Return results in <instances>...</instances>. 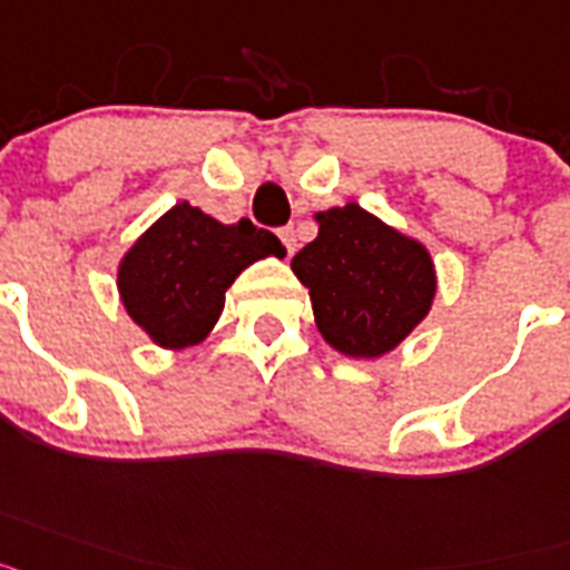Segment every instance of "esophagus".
I'll use <instances>...</instances> for the list:
<instances>
[{"instance_id": "obj_1", "label": "esophagus", "mask_w": 570, "mask_h": 570, "mask_svg": "<svg viewBox=\"0 0 570 570\" xmlns=\"http://www.w3.org/2000/svg\"><path fill=\"white\" fill-rule=\"evenodd\" d=\"M278 237L284 240L286 252H289V255H295V249H298V235H295V229H292V226H284V229L278 232Z\"/></svg>"}]
</instances>
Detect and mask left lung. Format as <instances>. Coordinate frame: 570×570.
<instances>
[{"mask_svg":"<svg viewBox=\"0 0 570 570\" xmlns=\"http://www.w3.org/2000/svg\"><path fill=\"white\" fill-rule=\"evenodd\" d=\"M318 237L292 257L318 333L350 358H379L422 324L435 298L428 246L358 203L315 215Z\"/></svg>","mask_w":570,"mask_h":570,"instance_id":"left-lung-1","label":"left lung"}]
</instances>
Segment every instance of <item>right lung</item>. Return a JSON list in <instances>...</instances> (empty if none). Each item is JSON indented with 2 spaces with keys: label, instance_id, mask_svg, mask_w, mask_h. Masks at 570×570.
Segmentation results:
<instances>
[{
  "label": "right lung",
  "instance_id": "1",
  "mask_svg": "<svg viewBox=\"0 0 570 570\" xmlns=\"http://www.w3.org/2000/svg\"><path fill=\"white\" fill-rule=\"evenodd\" d=\"M278 237L252 220L220 224L183 200L122 255L117 289L126 313L163 350H186L212 333L226 289L261 257H284Z\"/></svg>",
  "mask_w": 570,
  "mask_h": 570
}]
</instances>
